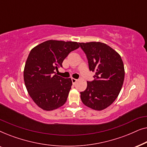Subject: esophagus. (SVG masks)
<instances>
[{"label":"esophagus","mask_w":147,"mask_h":147,"mask_svg":"<svg viewBox=\"0 0 147 147\" xmlns=\"http://www.w3.org/2000/svg\"><path fill=\"white\" fill-rule=\"evenodd\" d=\"M78 80L75 79V78H71V82H72V84H75L76 82H77Z\"/></svg>","instance_id":"34e87169"}]
</instances>
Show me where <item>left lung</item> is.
Wrapping results in <instances>:
<instances>
[{
	"mask_svg": "<svg viewBox=\"0 0 147 147\" xmlns=\"http://www.w3.org/2000/svg\"><path fill=\"white\" fill-rule=\"evenodd\" d=\"M87 57L90 71L96 73L92 82L80 92L84 105L102 110L113 103L123 85L124 67L117 52L101 42L79 43Z\"/></svg>",
	"mask_w": 147,
	"mask_h": 147,
	"instance_id": "left-lung-1",
	"label": "left lung"
}]
</instances>
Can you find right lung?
Instances as JSON below:
<instances>
[{
    "label": "right lung",
    "instance_id": "1",
    "mask_svg": "<svg viewBox=\"0 0 147 147\" xmlns=\"http://www.w3.org/2000/svg\"><path fill=\"white\" fill-rule=\"evenodd\" d=\"M79 47L77 42L49 40L30 51L24 69V81L32 100L43 110H53L65 103L71 80L56 75L55 70L62 67L65 58Z\"/></svg>",
    "mask_w": 147,
    "mask_h": 147
}]
</instances>
